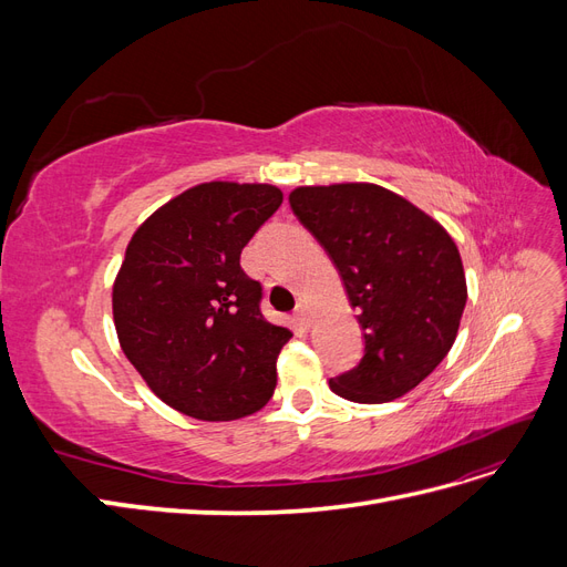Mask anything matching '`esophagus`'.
<instances>
[{"mask_svg": "<svg viewBox=\"0 0 567 567\" xmlns=\"http://www.w3.org/2000/svg\"><path fill=\"white\" fill-rule=\"evenodd\" d=\"M296 319H298L302 326H310V323H312V315H310V307H307V302H298V307H296Z\"/></svg>", "mask_w": 567, "mask_h": 567, "instance_id": "obj_1", "label": "esophagus"}]
</instances>
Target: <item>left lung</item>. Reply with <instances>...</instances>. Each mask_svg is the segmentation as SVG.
<instances>
[{"mask_svg": "<svg viewBox=\"0 0 567 567\" xmlns=\"http://www.w3.org/2000/svg\"><path fill=\"white\" fill-rule=\"evenodd\" d=\"M288 203L331 255L364 331V357L329 381L342 400L383 404L452 350L468 288L450 231L379 184L298 186Z\"/></svg>", "mask_w": 567, "mask_h": 567, "instance_id": "8db88e82", "label": "left lung"}]
</instances>
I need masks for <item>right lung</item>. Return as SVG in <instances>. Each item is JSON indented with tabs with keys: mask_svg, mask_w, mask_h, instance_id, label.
I'll list each match as a JSON object with an SVG mask.
<instances>
[{
	"mask_svg": "<svg viewBox=\"0 0 567 567\" xmlns=\"http://www.w3.org/2000/svg\"><path fill=\"white\" fill-rule=\"evenodd\" d=\"M284 200L274 184L203 182L146 217L113 281L125 357L158 398L198 421L260 411L293 338L260 312L241 250Z\"/></svg>",
	"mask_w": 567,
	"mask_h": 567,
	"instance_id": "1",
	"label": "right lung"
}]
</instances>
